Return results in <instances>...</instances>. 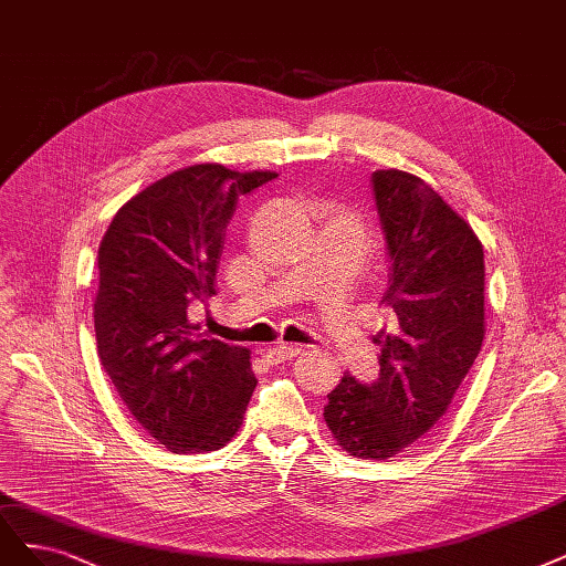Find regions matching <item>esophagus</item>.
I'll use <instances>...</instances> for the list:
<instances>
[{
	"label": "esophagus",
	"mask_w": 566,
	"mask_h": 566,
	"mask_svg": "<svg viewBox=\"0 0 566 566\" xmlns=\"http://www.w3.org/2000/svg\"><path fill=\"white\" fill-rule=\"evenodd\" d=\"M300 346H295V344H283V342H279V344H274V346H269V348H264V358L266 360H271V363H285V360H292L295 356H300Z\"/></svg>",
	"instance_id": "34e87169"
}]
</instances>
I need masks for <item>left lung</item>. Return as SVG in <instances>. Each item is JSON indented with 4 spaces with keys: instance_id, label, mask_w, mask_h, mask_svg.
<instances>
[{
    "instance_id": "1",
    "label": "left lung",
    "mask_w": 566,
    "mask_h": 566,
    "mask_svg": "<svg viewBox=\"0 0 566 566\" xmlns=\"http://www.w3.org/2000/svg\"><path fill=\"white\" fill-rule=\"evenodd\" d=\"M391 274L388 327L375 337L379 377L348 373L327 394L325 423L342 450L384 461L438 423L484 339V252L471 224L405 170L373 172Z\"/></svg>"
}]
</instances>
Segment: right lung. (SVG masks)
I'll use <instances>...</instances> for the list:
<instances>
[{
  "mask_svg": "<svg viewBox=\"0 0 566 566\" xmlns=\"http://www.w3.org/2000/svg\"><path fill=\"white\" fill-rule=\"evenodd\" d=\"M274 178L222 164L175 170L119 208L97 250V356L135 421L175 454L224 447L258 386L250 350L199 333L187 308L216 295L239 197Z\"/></svg>",
  "mask_w": 566,
  "mask_h": 566,
  "instance_id": "add662e5",
  "label": "right lung"
}]
</instances>
